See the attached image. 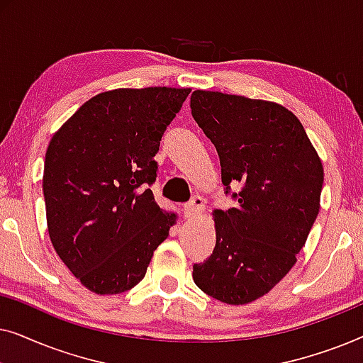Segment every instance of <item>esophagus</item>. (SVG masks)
I'll return each mask as SVG.
<instances>
[{
	"label": "esophagus",
	"instance_id": "obj_1",
	"mask_svg": "<svg viewBox=\"0 0 363 363\" xmlns=\"http://www.w3.org/2000/svg\"><path fill=\"white\" fill-rule=\"evenodd\" d=\"M203 210H205V200H203L201 196H193L191 200L183 206V213H185L186 218L200 216Z\"/></svg>",
	"mask_w": 363,
	"mask_h": 363
}]
</instances>
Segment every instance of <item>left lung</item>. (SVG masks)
<instances>
[{"label":"left lung","mask_w":363,"mask_h":363,"mask_svg":"<svg viewBox=\"0 0 363 363\" xmlns=\"http://www.w3.org/2000/svg\"><path fill=\"white\" fill-rule=\"evenodd\" d=\"M190 107L236 201L215 211L216 246L193 264V281L218 301L247 304L296 264L319 213L324 168L299 118L279 104L195 91ZM235 182L240 194L230 191Z\"/></svg>","instance_id":"8db88e82"}]
</instances>
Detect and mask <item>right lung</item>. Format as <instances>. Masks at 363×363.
Instances as JSON below:
<instances>
[{"label":"right lung","mask_w":363,"mask_h":363,"mask_svg":"<svg viewBox=\"0 0 363 363\" xmlns=\"http://www.w3.org/2000/svg\"><path fill=\"white\" fill-rule=\"evenodd\" d=\"M188 94L172 87L97 94L49 142L43 177L49 238L96 294L137 286L175 223L150 186L163 133Z\"/></svg>","instance_id":"add662e5"}]
</instances>
